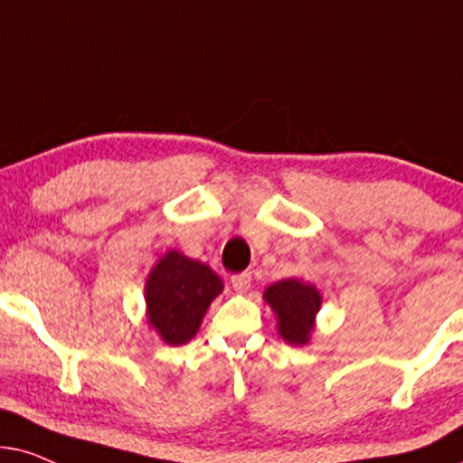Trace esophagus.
<instances>
[{
  "label": "esophagus",
  "mask_w": 463,
  "mask_h": 463,
  "mask_svg": "<svg viewBox=\"0 0 463 463\" xmlns=\"http://www.w3.org/2000/svg\"><path fill=\"white\" fill-rule=\"evenodd\" d=\"M231 283L232 288L237 289V292H248L250 286H251V273H248V270H243V273H237L231 277Z\"/></svg>",
  "instance_id": "esophagus-1"
}]
</instances>
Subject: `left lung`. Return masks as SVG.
I'll list each match as a JSON object with an SVG mask.
<instances>
[{
  "mask_svg": "<svg viewBox=\"0 0 463 463\" xmlns=\"http://www.w3.org/2000/svg\"><path fill=\"white\" fill-rule=\"evenodd\" d=\"M264 298L277 313V328L283 341L289 345H305L309 341L313 319L322 305L316 288L298 279H283L269 286Z\"/></svg>",
  "mask_w": 463,
  "mask_h": 463,
  "instance_id": "left-lung-1",
  "label": "left lung"
}]
</instances>
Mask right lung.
<instances>
[{
    "label": "right lung",
    "instance_id": "add662e5",
    "mask_svg": "<svg viewBox=\"0 0 463 463\" xmlns=\"http://www.w3.org/2000/svg\"><path fill=\"white\" fill-rule=\"evenodd\" d=\"M220 292V277L207 264L171 250L146 281L147 319L165 343L184 345L196 335L207 307Z\"/></svg>",
    "mask_w": 463,
    "mask_h": 463
}]
</instances>
